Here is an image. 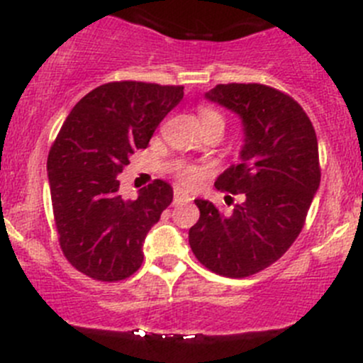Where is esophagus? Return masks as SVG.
<instances>
[{
    "instance_id": "obj_1",
    "label": "esophagus",
    "mask_w": 363,
    "mask_h": 363,
    "mask_svg": "<svg viewBox=\"0 0 363 363\" xmlns=\"http://www.w3.org/2000/svg\"><path fill=\"white\" fill-rule=\"evenodd\" d=\"M191 200H193L191 195H188L182 188L174 189V203H188L191 202Z\"/></svg>"
}]
</instances>
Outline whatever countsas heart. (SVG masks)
I'll use <instances>...</instances> for the list:
<instances>
[{"instance_id":"obj_1","label":"heart","mask_w":363,"mask_h":363,"mask_svg":"<svg viewBox=\"0 0 363 363\" xmlns=\"http://www.w3.org/2000/svg\"><path fill=\"white\" fill-rule=\"evenodd\" d=\"M200 124L202 126H207V124H219V126L225 128V119H223L221 113H218L212 108H200ZM179 179L186 184H195L200 179V170L196 167H189V164H182L177 172Z\"/></svg>"}]
</instances>
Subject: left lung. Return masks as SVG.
I'll return each instance as SVG.
<instances>
[{
    "label": "left lung",
    "mask_w": 363,
    "mask_h": 363,
    "mask_svg": "<svg viewBox=\"0 0 363 363\" xmlns=\"http://www.w3.org/2000/svg\"><path fill=\"white\" fill-rule=\"evenodd\" d=\"M205 98L242 123L239 164L216 181L242 202L225 216L195 200L200 219L189 246L212 272L247 277L277 262L303 228L321 179L316 131L294 98L263 84H218Z\"/></svg>",
    "instance_id": "obj_1"
}]
</instances>
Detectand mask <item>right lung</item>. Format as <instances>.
<instances>
[{
  "label": "right lung",
  "instance_id": "add662e5",
  "mask_svg": "<svg viewBox=\"0 0 363 363\" xmlns=\"http://www.w3.org/2000/svg\"><path fill=\"white\" fill-rule=\"evenodd\" d=\"M182 96V86L123 80L93 89L68 113L47 170L60 246L79 272L113 283L140 269L145 235L174 189L156 179L124 200L117 175Z\"/></svg>",
  "mask_w": 363,
  "mask_h": 363
}]
</instances>
